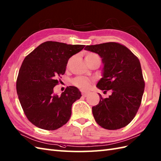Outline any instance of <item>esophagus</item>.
Wrapping results in <instances>:
<instances>
[{
	"label": "esophagus",
	"mask_w": 161,
	"mask_h": 161,
	"mask_svg": "<svg viewBox=\"0 0 161 161\" xmlns=\"http://www.w3.org/2000/svg\"><path fill=\"white\" fill-rule=\"evenodd\" d=\"M81 95H82L84 97H87V95H88V92H86V91H81Z\"/></svg>",
	"instance_id": "34e87169"
}]
</instances>
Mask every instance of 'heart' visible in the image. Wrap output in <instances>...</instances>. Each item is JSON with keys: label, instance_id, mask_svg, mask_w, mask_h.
Here are the masks:
<instances>
[{"label": "heart", "instance_id": "1", "mask_svg": "<svg viewBox=\"0 0 161 161\" xmlns=\"http://www.w3.org/2000/svg\"><path fill=\"white\" fill-rule=\"evenodd\" d=\"M95 57H99L96 54L89 53L86 56V61L93 59ZM73 84L77 87L81 88V89H88L91 86V80L84 77H78L73 80Z\"/></svg>", "mask_w": 161, "mask_h": 161}]
</instances>
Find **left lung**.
<instances>
[{"mask_svg":"<svg viewBox=\"0 0 161 161\" xmlns=\"http://www.w3.org/2000/svg\"><path fill=\"white\" fill-rule=\"evenodd\" d=\"M85 50L102 58V77L97 88L112 92L104 99L98 93L100 102L92 107L95 121L106 129L125 127L137 114L144 93L145 81L138 58L127 47L115 42L86 46Z\"/></svg>","mask_w":161,"mask_h":161,"instance_id":"8db88e82","label":"left lung"}]
</instances>
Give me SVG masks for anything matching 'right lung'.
Here are the masks:
<instances>
[{
    "mask_svg": "<svg viewBox=\"0 0 161 161\" xmlns=\"http://www.w3.org/2000/svg\"><path fill=\"white\" fill-rule=\"evenodd\" d=\"M84 46L46 42L24 59L16 91L26 117L37 127L52 131L69 120L72 105L81 97V92L70 86L58 95L53 88L66 72L68 59Z\"/></svg>",
    "mask_w": 161,
    "mask_h": 161,
    "instance_id": "1",
    "label": "right lung"
}]
</instances>
